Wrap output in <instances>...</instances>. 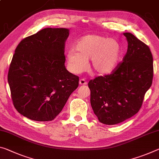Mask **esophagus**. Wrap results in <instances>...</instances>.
I'll return each mask as SVG.
<instances>
[{
	"label": "esophagus",
	"instance_id": "obj_1",
	"mask_svg": "<svg viewBox=\"0 0 159 159\" xmlns=\"http://www.w3.org/2000/svg\"><path fill=\"white\" fill-rule=\"evenodd\" d=\"M79 84L80 85H86L87 82L84 79H80V80H79Z\"/></svg>",
	"mask_w": 159,
	"mask_h": 159
}]
</instances>
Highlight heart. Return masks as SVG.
Instances as JSON below:
<instances>
[{
	"label": "heart",
	"mask_w": 159,
	"mask_h": 159,
	"mask_svg": "<svg viewBox=\"0 0 159 159\" xmlns=\"http://www.w3.org/2000/svg\"><path fill=\"white\" fill-rule=\"evenodd\" d=\"M122 49L115 39H107L98 34L85 35L75 45L66 56L68 69L73 74H79L87 66L90 59V68L98 75L112 72L119 64Z\"/></svg>",
	"instance_id": "heart-1"
}]
</instances>
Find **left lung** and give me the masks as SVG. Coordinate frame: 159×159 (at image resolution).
Returning <instances> with one entry per match:
<instances>
[{
	"instance_id": "left-lung-1",
	"label": "left lung",
	"mask_w": 159,
	"mask_h": 159,
	"mask_svg": "<svg viewBox=\"0 0 159 159\" xmlns=\"http://www.w3.org/2000/svg\"><path fill=\"white\" fill-rule=\"evenodd\" d=\"M123 34L128 48L122 61L110 74L95 78L88 84L93 112L100 122L107 125L122 122L137 114L152 84L149 47L132 33Z\"/></svg>"
}]
</instances>
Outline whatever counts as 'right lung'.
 <instances>
[{
  "label": "right lung",
  "instance_id": "obj_1",
  "mask_svg": "<svg viewBox=\"0 0 159 159\" xmlns=\"http://www.w3.org/2000/svg\"><path fill=\"white\" fill-rule=\"evenodd\" d=\"M69 34L68 29L44 28L16 47L7 81L15 108L30 120H54L79 86V77L64 66Z\"/></svg>",
  "mask_w": 159,
  "mask_h": 159
}]
</instances>
